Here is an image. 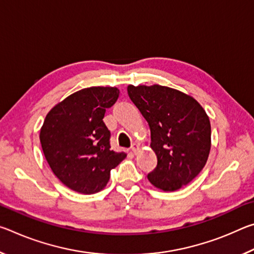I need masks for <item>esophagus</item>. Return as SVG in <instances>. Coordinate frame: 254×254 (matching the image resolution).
Returning a JSON list of instances; mask_svg holds the SVG:
<instances>
[{
	"instance_id": "34e87169",
	"label": "esophagus",
	"mask_w": 254,
	"mask_h": 254,
	"mask_svg": "<svg viewBox=\"0 0 254 254\" xmlns=\"http://www.w3.org/2000/svg\"><path fill=\"white\" fill-rule=\"evenodd\" d=\"M131 149H132V151H133V152L136 153V152L139 151V150H140V145L137 144V143H133V144H132V147H131Z\"/></svg>"
}]
</instances>
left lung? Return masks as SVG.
Returning <instances> with one entry per match:
<instances>
[{"label":"left lung","mask_w":254,"mask_h":254,"mask_svg":"<svg viewBox=\"0 0 254 254\" xmlns=\"http://www.w3.org/2000/svg\"><path fill=\"white\" fill-rule=\"evenodd\" d=\"M127 94L151 131L150 147L158 163L149 182L165 191L186 186L208 159V115L194 97L167 86L128 85Z\"/></svg>","instance_id":"left-lung-1"}]
</instances>
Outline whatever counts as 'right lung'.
Here are the masks:
<instances>
[{
	"label": "right lung",
	"instance_id": "right-lung-1",
	"mask_svg": "<svg viewBox=\"0 0 254 254\" xmlns=\"http://www.w3.org/2000/svg\"><path fill=\"white\" fill-rule=\"evenodd\" d=\"M117 87L84 88L49 111L40 128L46 160L60 182L85 195L98 192L127 154L111 150V132L103 122L117 102Z\"/></svg>",
	"mask_w": 254,
	"mask_h": 254
}]
</instances>
